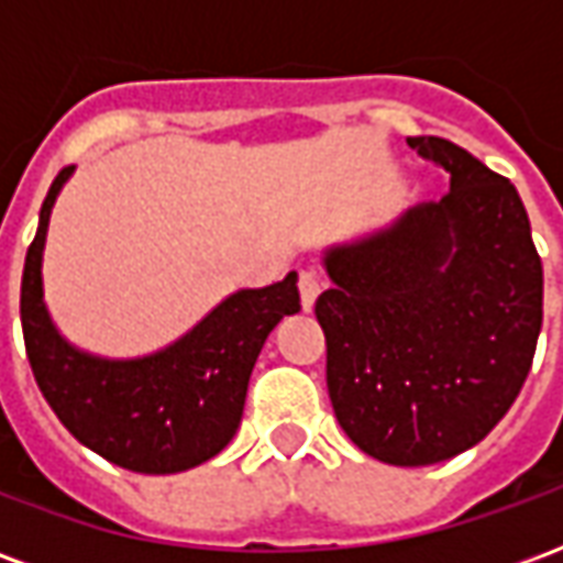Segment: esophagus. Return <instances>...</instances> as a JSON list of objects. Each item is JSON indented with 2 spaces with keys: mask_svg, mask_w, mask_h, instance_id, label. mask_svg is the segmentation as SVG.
Listing matches in <instances>:
<instances>
[{
  "mask_svg": "<svg viewBox=\"0 0 563 563\" xmlns=\"http://www.w3.org/2000/svg\"><path fill=\"white\" fill-rule=\"evenodd\" d=\"M322 277H319V271L313 268H305L301 271V277H298V292H301V307L310 310V307L317 305L319 292H322Z\"/></svg>",
  "mask_w": 563,
  "mask_h": 563,
  "instance_id": "1",
  "label": "esophagus"
}]
</instances>
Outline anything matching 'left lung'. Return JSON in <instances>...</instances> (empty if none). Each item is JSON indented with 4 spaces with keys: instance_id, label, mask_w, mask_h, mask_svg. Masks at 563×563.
Segmentation results:
<instances>
[{
    "instance_id": "1",
    "label": "left lung",
    "mask_w": 563,
    "mask_h": 563,
    "mask_svg": "<svg viewBox=\"0 0 563 563\" xmlns=\"http://www.w3.org/2000/svg\"><path fill=\"white\" fill-rule=\"evenodd\" d=\"M407 144L449 192L331 246L317 298L338 422L371 459L422 467L476 446L519 398L543 325V262L516 186L467 150Z\"/></svg>"
}]
</instances>
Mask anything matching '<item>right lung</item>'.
<instances>
[{
  "instance_id": "add662e5",
  "label": "right lung",
  "mask_w": 563,
  "mask_h": 563,
  "mask_svg": "<svg viewBox=\"0 0 563 563\" xmlns=\"http://www.w3.org/2000/svg\"><path fill=\"white\" fill-rule=\"evenodd\" d=\"M71 165L47 189L26 250L20 322L32 374L56 419L92 452L135 473H180L229 446L241 424L250 374L274 325L301 310L298 274L241 289L180 341L144 358H99L71 346L44 307L47 222Z\"/></svg>"
}]
</instances>
